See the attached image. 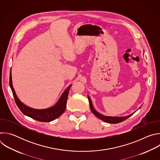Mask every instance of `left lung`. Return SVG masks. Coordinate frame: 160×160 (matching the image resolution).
<instances>
[{"mask_svg":"<svg viewBox=\"0 0 160 160\" xmlns=\"http://www.w3.org/2000/svg\"><path fill=\"white\" fill-rule=\"evenodd\" d=\"M88 101H89V105H90V109H91V111H92V113L94 114V115H96L98 118H99L101 120H102V121H104L105 122H107V123H120V122L127 120L128 118H129L130 116H132L133 114V113L131 114V115H130L128 116H127V117H106V116H104V115H102L101 114L99 113L98 112H97L95 110V109L93 107L92 101H91V99L89 98V96H88Z\"/></svg>","mask_w":160,"mask_h":160,"instance_id":"left-lung-1","label":"left lung"}]
</instances>
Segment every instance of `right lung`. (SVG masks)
I'll list each match as a JSON object with an SVG mask.
<instances>
[{"mask_svg":"<svg viewBox=\"0 0 160 160\" xmlns=\"http://www.w3.org/2000/svg\"><path fill=\"white\" fill-rule=\"evenodd\" d=\"M9 84L16 104L19 109L21 110V111L26 116H28L35 120L42 122H49L52 121L59 117L64 112L66 108V102L68 99V93H69L70 88L72 86V85H70L66 89V90L61 95L58 102L54 106L43 109H35L25 105L23 103L20 101V100L17 97L12 86L11 70L9 77Z\"/></svg>","mask_w":160,"mask_h":160,"instance_id":"add662e5","label":"right lung"}]
</instances>
